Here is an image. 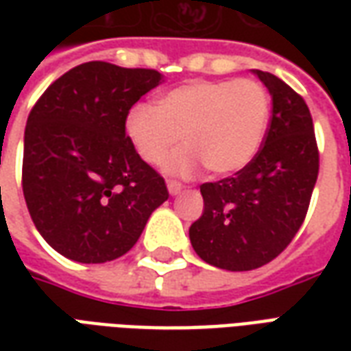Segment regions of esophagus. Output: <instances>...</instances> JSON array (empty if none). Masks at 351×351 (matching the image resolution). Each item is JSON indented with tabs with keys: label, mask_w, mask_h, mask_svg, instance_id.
<instances>
[{
	"label": "esophagus",
	"mask_w": 351,
	"mask_h": 351,
	"mask_svg": "<svg viewBox=\"0 0 351 351\" xmlns=\"http://www.w3.org/2000/svg\"><path fill=\"white\" fill-rule=\"evenodd\" d=\"M182 184L180 182H176V180H169L167 182V190H169V193H171V195H176V193H180V191H182Z\"/></svg>",
	"instance_id": "34e87169"
}]
</instances>
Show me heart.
<instances>
[{
	"label": "heart",
	"mask_w": 351,
	"mask_h": 351,
	"mask_svg": "<svg viewBox=\"0 0 351 351\" xmlns=\"http://www.w3.org/2000/svg\"><path fill=\"white\" fill-rule=\"evenodd\" d=\"M271 112L267 88L254 79L193 80L163 93L158 105H137L125 118V135L148 165L171 156L167 173L191 176L206 167L233 175L250 163L263 143Z\"/></svg>",
	"instance_id": "obj_1"
}]
</instances>
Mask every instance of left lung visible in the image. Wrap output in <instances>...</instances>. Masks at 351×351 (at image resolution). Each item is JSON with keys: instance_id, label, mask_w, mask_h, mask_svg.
Instances as JSON below:
<instances>
[{"instance_id": "1", "label": "left lung", "mask_w": 351, "mask_h": 351, "mask_svg": "<svg viewBox=\"0 0 351 351\" xmlns=\"http://www.w3.org/2000/svg\"><path fill=\"white\" fill-rule=\"evenodd\" d=\"M272 95L256 158L233 176L201 184L205 208L191 223L193 250L226 271H252L286 250L308 213L319 171L308 105L271 73L254 69Z\"/></svg>"}]
</instances>
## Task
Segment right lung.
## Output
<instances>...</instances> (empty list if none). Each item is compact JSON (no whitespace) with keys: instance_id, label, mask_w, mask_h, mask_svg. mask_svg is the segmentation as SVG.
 <instances>
[{"instance_id":"obj_1","label":"right lung","mask_w":351,"mask_h":351,"mask_svg":"<svg viewBox=\"0 0 351 351\" xmlns=\"http://www.w3.org/2000/svg\"><path fill=\"white\" fill-rule=\"evenodd\" d=\"M160 80L156 69L88 62L54 80L32 108L22 191L35 228L58 254L79 263L120 258L167 201L163 176L125 135L131 107Z\"/></svg>"}]
</instances>
